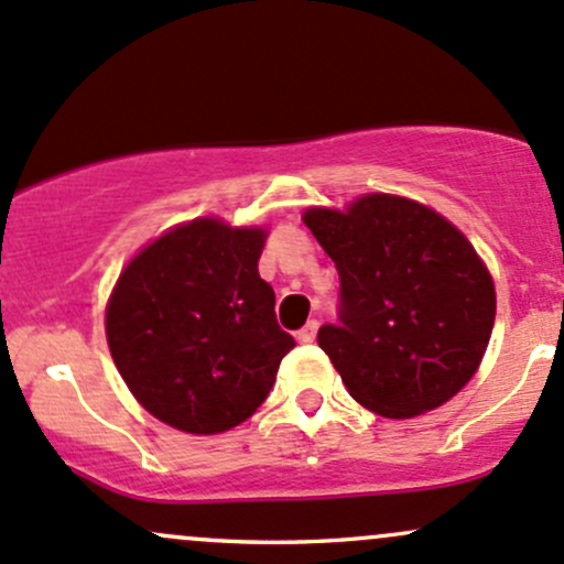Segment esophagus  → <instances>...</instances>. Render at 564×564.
<instances>
[{
	"mask_svg": "<svg viewBox=\"0 0 564 564\" xmlns=\"http://www.w3.org/2000/svg\"><path fill=\"white\" fill-rule=\"evenodd\" d=\"M317 330H319L317 319H308L304 328L295 333V338H299V344H312L314 338H317Z\"/></svg>",
	"mask_w": 564,
	"mask_h": 564,
	"instance_id": "1",
	"label": "esophagus"
}]
</instances>
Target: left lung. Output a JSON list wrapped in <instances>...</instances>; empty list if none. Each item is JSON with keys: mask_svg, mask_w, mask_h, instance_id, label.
Here are the masks:
<instances>
[{"mask_svg": "<svg viewBox=\"0 0 564 564\" xmlns=\"http://www.w3.org/2000/svg\"><path fill=\"white\" fill-rule=\"evenodd\" d=\"M304 223L341 280V325H323L317 344L349 395L387 420L452 401L481 366L498 308L468 236L395 193L308 207Z\"/></svg>", "mask_w": 564, "mask_h": 564, "instance_id": "obj_1", "label": "left lung"}]
</instances>
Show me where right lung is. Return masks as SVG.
<instances>
[{
  "instance_id": "add662e5",
  "label": "right lung",
  "mask_w": 564,
  "mask_h": 564,
  "mask_svg": "<svg viewBox=\"0 0 564 564\" xmlns=\"http://www.w3.org/2000/svg\"><path fill=\"white\" fill-rule=\"evenodd\" d=\"M265 226L196 217L142 247L105 308L110 355L137 403L193 435L250 420L295 347L258 274Z\"/></svg>"
}]
</instances>
